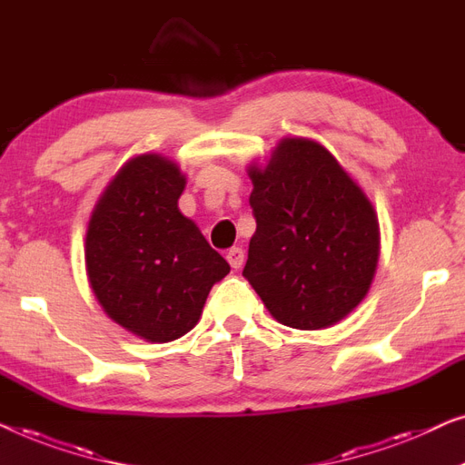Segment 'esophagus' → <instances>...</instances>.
Segmentation results:
<instances>
[{
	"label": "esophagus",
	"instance_id": "obj_1",
	"mask_svg": "<svg viewBox=\"0 0 465 465\" xmlns=\"http://www.w3.org/2000/svg\"><path fill=\"white\" fill-rule=\"evenodd\" d=\"M227 261H230L233 270H240V267L244 265V251H242V248H230V251H227Z\"/></svg>",
	"mask_w": 465,
	"mask_h": 465
}]
</instances>
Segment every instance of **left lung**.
<instances>
[{"instance_id": "1", "label": "left lung", "mask_w": 465, "mask_h": 465, "mask_svg": "<svg viewBox=\"0 0 465 465\" xmlns=\"http://www.w3.org/2000/svg\"><path fill=\"white\" fill-rule=\"evenodd\" d=\"M257 232L244 276L278 322L318 331L366 297L379 261L375 208L329 149L282 139L248 166Z\"/></svg>"}]
</instances>
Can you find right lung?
Instances as JSON below:
<instances>
[{
	"mask_svg": "<svg viewBox=\"0 0 465 465\" xmlns=\"http://www.w3.org/2000/svg\"><path fill=\"white\" fill-rule=\"evenodd\" d=\"M185 174L160 153L126 162L96 202L86 232V272L107 316L152 343L193 329L230 263L183 217Z\"/></svg>",
	"mask_w": 465,
	"mask_h": 465,
	"instance_id": "1",
	"label": "right lung"
}]
</instances>
